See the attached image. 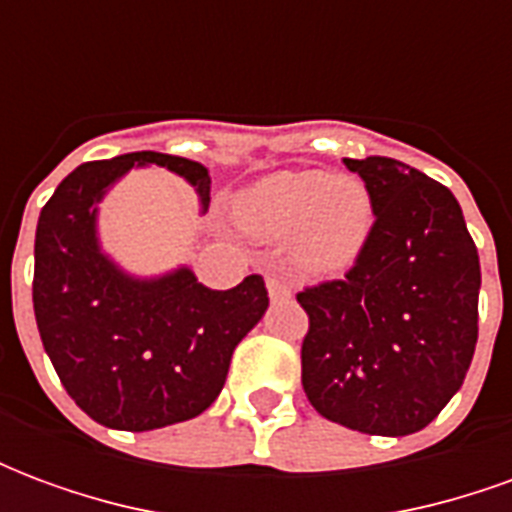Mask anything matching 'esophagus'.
<instances>
[{
    "label": "esophagus",
    "mask_w": 512,
    "mask_h": 512,
    "mask_svg": "<svg viewBox=\"0 0 512 512\" xmlns=\"http://www.w3.org/2000/svg\"><path fill=\"white\" fill-rule=\"evenodd\" d=\"M266 288H268V296H271V301L290 299V288L279 277H268L266 279Z\"/></svg>",
    "instance_id": "34e87169"
}]
</instances>
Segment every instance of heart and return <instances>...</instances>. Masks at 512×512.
Listing matches in <instances>:
<instances>
[{"label": "heart", "instance_id": "heart-1", "mask_svg": "<svg viewBox=\"0 0 512 512\" xmlns=\"http://www.w3.org/2000/svg\"><path fill=\"white\" fill-rule=\"evenodd\" d=\"M235 222L257 238H293V260L310 274L354 266L373 233V202L354 178L315 169L266 175L233 200Z\"/></svg>", "mask_w": 512, "mask_h": 512}]
</instances>
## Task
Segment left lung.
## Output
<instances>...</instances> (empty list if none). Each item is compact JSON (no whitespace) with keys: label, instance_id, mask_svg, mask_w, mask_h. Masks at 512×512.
I'll return each mask as SVG.
<instances>
[{"label":"left lung","instance_id":"left-lung-1","mask_svg":"<svg viewBox=\"0 0 512 512\" xmlns=\"http://www.w3.org/2000/svg\"><path fill=\"white\" fill-rule=\"evenodd\" d=\"M373 233L343 279L301 290V384L312 408L370 436H408L461 389L477 345L480 257L447 186L403 161L343 158Z\"/></svg>","mask_w":512,"mask_h":512}]
</instances>
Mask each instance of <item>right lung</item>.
<instances>
[{"label": "right lung", "mask_w": 512, "mask_h": 512, "mask_svg": "<svg viewBox=\"0 0 512 512\" xmlns=\"http://www.w3.org/2000/svg\"><path fill=\"white\" fill-rule=\"evenodd\" d=\"M134 167L175 172L208 211L211 175L189 158L139 150L76 167L40 211L32 304L43 348L76 406L106 428L139 433L211 406L235 345L266 315L268 293L257 274L211 290L189 266L158 277L117 266L101 246L98 202Z\"/></svg>", "instance_id": "1"}]
</instances>
